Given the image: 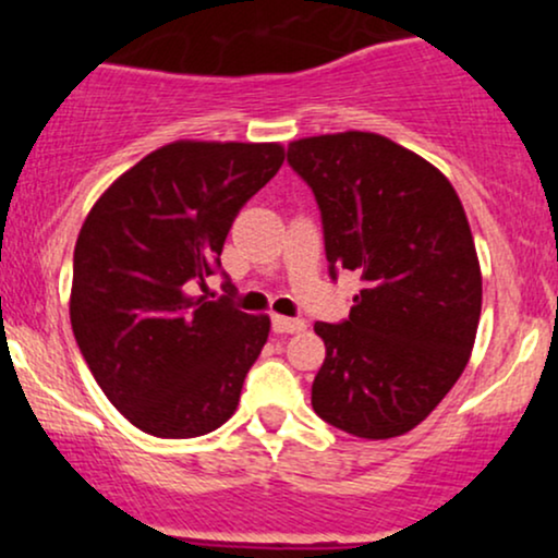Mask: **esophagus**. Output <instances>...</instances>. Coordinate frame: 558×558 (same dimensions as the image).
Listing matches in <instances>:
<instances>
[{
    "instance_id": "1",
    "label": "esophagus",
    "mask_w": 558,
    "mask_h": 558,
    "mask_svg": "<svg viewBox=\"0 0 558 558\" xmlns=\"http://www.w3.org/2000/svg\"><path fill=\"white\" fill-rule=\"evenodd\" d=\"M304 328H306L304 319L280 317V315L272 317V330H275V332H301Z\"/></svg>"
}]
</instances>
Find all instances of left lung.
<instances>
[{"label":"left lung","instance_id":"obj_1","mask_svg":"<svg viewBox=\"0 0 558 558\" xmlns=\"http://www.w3.org/2000/svg\"><path fill=\"white\" fill-rule=\"evenodd\" d=\"M288 165L317 198L330 278L362 275L349 319L315 325L325 362L312 407L360 438L409 433L475 345L483 278L462 202L444 172L377 133L299 138Z\"/></svg>","mask_w":558,"mask_h":558}]
</instances>
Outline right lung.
<instances>
[{"label":"right lung","mask_w":558,"mask_h":558,"mask_svg":"<svg viewBox=\"0 0 558 558\" xmlns=\"http://www.w3.org/2000/svg\"><path fill=\"white\" fill-rule=\"evenodd\" d=\"M283 159L280 144L172 141L123 172L83 222L70 323L99 388L138 430L196 438L239 407L270 317L185 288L220 270L235 215Z\"/></svg>","instance_id":"1"}]
</instances>
